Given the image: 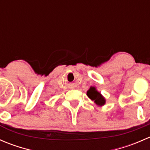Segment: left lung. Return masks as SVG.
Segmentation results:
<instances>
[{
  "instance_id": "1",
  "label": "left lung",
  "mask_w": 150,
  "mask_h": 150,
  "mask_svg": "<svg viewBox=\"0 0 150 150\" xmlns=\"http://www.w3.org/2000/svg\"><path fill=\"white\" fill-rule=\"evenodd\" d=\"M86 94L88 96L89 99L93 101L94 103L99 107H102L106 103L105 98L102 96L100 92L98 91L95 86H91L90 88L87 91Z\"/></svg>"
}]
</instances>
